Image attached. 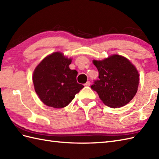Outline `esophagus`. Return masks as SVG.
<instances>
[{
    "instance_id": "34e87169",
    "label": "esophagus",
    "mask_w": 159,
    "mask_h": 159,
    "mask_svg": "<svg viewBox=\"0 0 159 159\" xmlns=\"http://www.w3.org/2000/svg\"><path fill=\"white\" fill-rule=\"evenodd\" d=\"M90 84H91V83H90L89 81H87V82L85 84V86H89Z\"/></svg>"
}]
</instances>
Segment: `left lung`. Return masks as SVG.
Returning a JSON list of instances; mask_svg holds the SVG:
<instances>
[{
    "mask_svg": "<svg viewBox=\"0 0 159 159\" xmlns=\"http://www.w3.org/2000/svg\"><path fill=\"white\" fill-rule=\"evenodd\" d=\"M99 72L98 80L91 88L104 104L111 108L125 106L137 92L139 74L126 57L113 55L102 61L93 60Z\"/></svg>",
    "mask_w": 159,
    "mask_h": 159,
    "instance_id": "8db88e82",
    "label": "left lung"
}]
</instances>
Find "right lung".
I'll return each instance as SVG.
<instances>
[{
    "label": "right lung",
    "mask_w": 159,
    "mask_h": 159,
    "mask_svg": "<svg viewBox=\"0 0 159 159\" xmlns=\"http://www.w3.org/2000/svg\"><path fill=\"white\" fill-rule=\"evenodd\" d=\"M72 59L60 52L46 57L33 72V81L36 93L43 103L56 109L72 102L84 86L76 81L78 72L70 70Z\"/></svg>",
    "instance_id": "obj_1"
}]
</instances>
